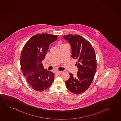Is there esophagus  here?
<instances>
[{"label":"esophagus","instance_id":"1","mask_svg":"<svg viewBox=\"0 0 121 121\" xmlns=\"http://www.w3.org/2000/svg\"><path fill=\"white\" fill-rule=\"evenodd\" d=\"M62 72V71H56V74H58V75H59V74H61V73Z\"/></svg>","mask_w":121,"mask_h":121}]
</instances>
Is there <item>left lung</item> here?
Returning a JSON list of instances; mask_svg holds the SVG:
<instances>
[{"label": "left lung", "mask_w": 121, "mask_h": 121, "mask_svg": "<svg viewBox=\"0 0 121 121\" xmlns=\"http://www.w3.org/2000/svg\"><path fill=\"white\" fill-rule=\"evenodd\" d=\"M63 38L70 43L72 57L77 59L78 71L73 77L69 73V79L65 82L68 90L73 94L84 92L92 82L97 67L96 56L90 42L77 35L63 36Z\"/></svg>", "instance_id": "obj_1"}]
</instances>
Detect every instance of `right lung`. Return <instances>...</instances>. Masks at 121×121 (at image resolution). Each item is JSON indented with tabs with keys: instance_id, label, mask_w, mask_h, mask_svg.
<instances>
[{
	"instance_id": "add662e5",
	"label": "right lung",
	"mask_w": 121,
	"mask_h": 121,
	"mask_svg": "<svg viewBox=\"0 0 121 121\" xmlns=\"http://www.w3.org/2000/svg\"><path fill=\"white\" fill-rule=\"evenodd\" d=\"M57 37L45 33L35 35L27 41L22 50L21 70L29 84L36 91L41 92L49 88L54 81V73L44 69L42 62L50 44Z\"/></svg>"
}]
</instances>
